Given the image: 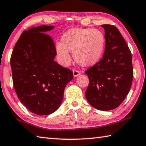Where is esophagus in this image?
I'll return each mask as SVG.
<instances>
[{
  "label": "esophagus",
  "mask_w": 146,
  "mask_h": 146,
  "mask_svg": "<svg viewBox=\"0 0 146 146\" xmlns=\"http://www.w3.org/2000/svg\"><path fill=\"white\" fill-rule=\"evenodd\" d=\"M81 74V72L80 71L76 70H73V76L74 77H77V76H80Z\"/></svg>",
  "instance_id": "obj_1"
}]
</instances>
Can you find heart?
Here are the masks:
<instances>
[{
	"label": "heart",
	"instance_id": "b5f03b06",
	"mask_svg": "<svg viewBox=\"0 0 146 146\" xmlns=\"http://www.w3.org/2000/svg\"><path fill=\"white\" fill-rule=\"evenodd\" d=\"M105 38L101 31L92 28H74L66 32L55 50L59 62L68 66L71 62L70 52L78 65L85 67L98 63L103 54Z\"/></svg>",
	"mask_w": 146,
	"mask_h": 146
}]
</instances>
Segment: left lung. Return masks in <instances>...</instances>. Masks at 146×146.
Masks as SVG:
<instances>
[{
  "label": "left lung",
  "mask_w": 146,
  "mask_h": 146,
  "mask_svg": "<svg viewBox=\"0 0 146 146\" xmlns=\"http://www.w3.org/2000/svg\"><path fill=\"white\" fill-rule=\"evenodd\" d=\"M104 29L105 50L103 58L85 74L89 85L85 97L97 110H111L126 98L131 86L133 70L131 53L117 28L101 25Z\"/></svg>",
  "instance_id": "left-lung-1"
}]
</instances>
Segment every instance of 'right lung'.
<instances>
[{
    "mask_svg": "<svg viewBox=\"0 0 146 146\" xmlns=\"http://www.w3.org/2000/svg\"><path fill=\"white\" fill-rule=\"evenodd\" d=\"M54 28V25H43L24 31L10 60L18 98L38 115H47L57 110L66 85L73 79L70 69L54 60L55 46L51 37L45 33Z\"/></svg>",
    "mask_w": 146,
    "mask_h": 146,
    "instance_id": "right-lung-1",
    "label": "right lung"
}]
</instances>
